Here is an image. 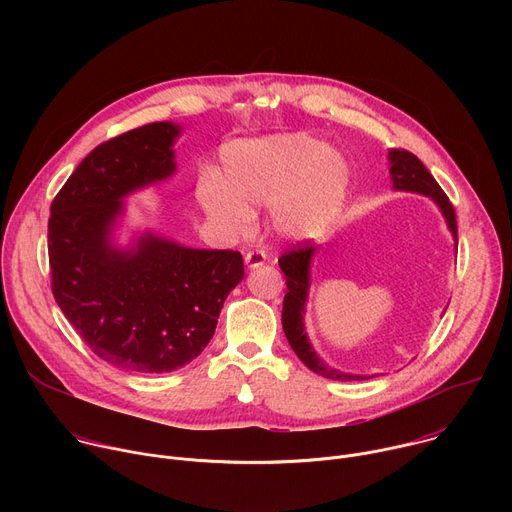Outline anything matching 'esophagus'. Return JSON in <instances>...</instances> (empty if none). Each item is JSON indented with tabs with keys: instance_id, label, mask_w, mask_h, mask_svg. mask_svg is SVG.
Wrapping results in <instances>:
<instances>
[{
	"instance_id": "1",
	"label": "esophagus",
	"mask_w": 512,
	"mask_h": 512,
	"mask_svg": "<svg viewBox=\"0 0 512 512\" xmlns=\"http://www.w3.org/2000/svg\"><path fill=\"white\" fill-rule=\"evenodd\" d=\"M265 261H267V255H265L263 249H253V251H247V253H245V265H247L249 269L261 267Z\"/></svg>"
}]
</instances>
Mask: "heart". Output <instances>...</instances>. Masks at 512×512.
I'll return each mask as SVG.
<instances>
[{
    "mask_svg": "<svg viewBox=\"0 0 512 512\" xmlns=\"http://www.w3.org/2000/svg\"><path fill=\"white\" fill-rule=\"evenodd\" d=\"M348 188L344 160L308 133L237 141L223 152V178L206 172L198 204L227 235L255 223L251 206H273V229L294 241L320 235L340 212Z\"/></svg>",
    "mask_w": 512,
    "mask_h": 512,
    "instance_id": "obj_1",
    "label": "heart"
}]
</instances>
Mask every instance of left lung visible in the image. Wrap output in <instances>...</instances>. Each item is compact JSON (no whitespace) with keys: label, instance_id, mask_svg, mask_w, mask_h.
<instances>
[{"label":"left lung","instance_id":"left-lung-1","mask_svg":"<svg viewBox=\"0 0 512 512\" xmlns=\"http://www.w3.org/2000/svg\"><path fill=\"white\" fill-rule=\"evenodd\" d=\"M389 174L393 182V190H403V192H417L427 198H431L437 206H440L448 229L454 237L456 249H458V225H456V212L446 196V192L440 188V184L435 182V178L429 174V170L421 164L417 156H413L407 150H389ZM316 253L314 245H304L296 247L294 251H289L281 255L279 267L285 275L287 283V294L283 298V312H281V324L283 332L287 336L289 346L294 348L298 358L306 364L310 371H314L320 377L332 379V381H364L371 377L364 375H350L344 371H338L330 364H326L316 350L310 344V338L306 334L304 326V314H306V304H308V291H310V265L312 257Z\"/></svg>","mask_w":512,"mask_h":512}]
</instances>
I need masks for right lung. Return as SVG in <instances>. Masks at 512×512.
<instances>
[{
    "instance_id": "add662e5",
    "label": "right lung",
    "mask_w": 512,
    "mask_h": 512,
    "mask_svg": "<svg viewBox=\"0 0 512 512\" xmlns=\"http://www.w3.org/2000/svg\"><path fill=\"white\" fill-rule=\"evenodd\" d=\"M182 127L148 123L97 148L50 206L52 294L85 344L121 371L160 375L210 342L231 289L245 277L239 251L190 249L152 231L113 243L123 198L176 172Z\"/></svg>"
}]
</instances>
